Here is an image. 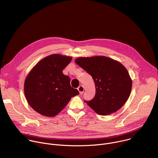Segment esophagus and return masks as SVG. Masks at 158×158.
<instances>
[{
	"label": "esophagus",
	"instance_id": "1",
	"mask_svg": "<svg viewBox=\"0 0 158 158\" xmlns=\"http://www.w3.org/2000/svg\"><path fill=\"white\" fill-rule=\"evenodd\" d=\"M77 89H78V91H79L80 94H83V93H84V87H83L82 85H80V86L77 88Z\"/></svg>",
	"mask_w": 158,
	"mask_h": 158
}]
</instances>
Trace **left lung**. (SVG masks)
I'll return each instance as SVG.
<instances>
[{
	"mask_svg": "<svg viewBox=\"0 0 158 158\" xmlns=\"http://www.w3.org/2000/svg\"><path fill=\"white\" fill-rule=\"evenodd\" d=\"M75 62L94 81L95 96L85 102L97 114L110 115L124 106L130 96L132 82L121 62L102 56L81 57Z\"/></svg>",
	"mask_w": 158,
	"mask_h": 158,
	"instance_id": "1",
	"label": "left lung"
}]
</instances>
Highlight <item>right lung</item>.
<instances>
[{"label":"right lung","mask_w":158,"mask_h":158,"mask_svg":"<svg viewBox=\"0 0 158 158\" xmlns=\"http://www.w3.org/2000/svg\"><path fill=\"white\" fill-rule=\"evenodd\" d=\"M72 60L71 56L59 54L44 57L27 74L24 94L30 106L40 114L54 117L79 94L71 87L70 78L62 71Z\"/></svg>","instance_id":"add662e5"}]
</instances>
